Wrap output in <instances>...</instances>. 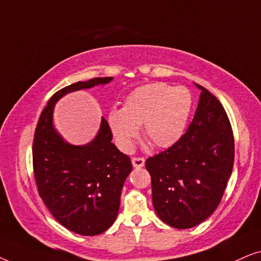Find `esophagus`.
I'll list each match as a JSON object with an SVG mask.
<instances>
[{
  "mask_svg": "<svg viewBox=\"0 0 261 261\" xmlns=\"http://www.w3.org/2000/svg\"><path fill=\"white\" fill-rule=\"evenodd\" d=\"M132 164H133L134 167L139 169V167H142L145 165V159L142 156H133L132 158Z\"/></svg>",
  "mask_w": 261,
  "mask_h": 261,
  "instance_id": "esophagus-1",
  "label": "esophagus"
}]
</instances>
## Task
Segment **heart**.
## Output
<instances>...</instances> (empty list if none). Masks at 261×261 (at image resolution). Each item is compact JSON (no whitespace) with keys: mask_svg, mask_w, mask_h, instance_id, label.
<instances>
[{"mask_svg":"<svg viewBox=\"0 0 261 261\" xmlns=\"http://www.w3.org/2000/svg\"><path fill=\"white\" fill-rule=\"evenodd\" d=\"M191 108L192 96L187 88L151 83L132 91L122 109L110 110L107 121L117 146L124 152L133 148L141 126L149 144L167 148L183 137Z\"/></svg>","mask_w":261,"mask_h":261,"instance_id":"1","label":"heart"}]
</instances>
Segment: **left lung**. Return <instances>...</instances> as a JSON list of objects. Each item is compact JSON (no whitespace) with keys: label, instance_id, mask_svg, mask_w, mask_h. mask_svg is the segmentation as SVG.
Listing matches in <instances>:
<instances>
[{"label":"left lung","instance_id":"obj_1","mask_svg":"<svg viewBox=\"0 0 261 261\" xmlns=\"http://www.w3.org/2000/svg\"><path fill=\"white\" fill-rule=\"evenodd\" d=\"M199 102L176 144L149 156L152 201L160 220L188 229L219 206L234 164V135L221 102L201 85Z\"/></svg>","mask_w":261,"mask_h":261}]
</instances>
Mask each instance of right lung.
I'll return each instance as SVG.
<instances>
[{
	"instance_id": "right-lung-1",
	"label": "right lung",
	"mask_w": 261,
	"mask_h": 261,
	"mask_svg": "<svg viewBox=\"0 0 261 261\" xmlns=\"http://www.w3.org/2000/svg\"><path fill=\"white\" fill-rule=\"evenodd\" d=\"M112 80L97 77L60 89L49 98L35 128L32 152L39 196L60 224L81 235L101 234L114 223L124 180L133 166L129 156L112 142L106 119L90 144L73 146L53 128V109L67 92Z\"/></svg>"
}]
</instances>
